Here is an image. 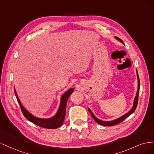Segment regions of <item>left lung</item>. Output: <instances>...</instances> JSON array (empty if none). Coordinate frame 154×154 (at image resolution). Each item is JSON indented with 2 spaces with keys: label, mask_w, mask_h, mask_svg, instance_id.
<instances>
[{
  "label": "left lung",
  "mask_w": 154,
  "mask_h": 154,
  "mask_svg": "<svg viewBox=\"0 0 154 154\" xmlns=\"http://www.w3.org/2000/svg\"><path fill=\"white\" fill-rule=\"evenodd\" d=\"M115 38L116 40H118V41H119L120 42H122V44H124V42H123V40H121L119 38H118V37L115 36ZM136 73H137V81H138V82H137L138 83V87H137V91L136 95V96H135L134 103H133V106L132 107V109H130V110L129 112H128L127 114H125V115L122 116V117H120V118H119L118 119L112 120V121H109V122H105V121H102V120L99 119L98 118H97L96 116L94 115V114L92 112V111L90 110V109L88 108V111H89V112H90L91 115L92 116V118L94 119V121L97 123H98V124H100L101 125H103V126H114V125H116L120 123L121 122H122L124 119H125L127 117H128V116L130 114H132L135 111V110H136V107H137V103H138V96H139V87H140V82H139V76H138L137 71H136Z\"/></svg>",
  "instance_id": "8db88e82"
}]
</instances>
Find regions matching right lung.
I'll use <instances>...</instances> for the list:
<instances>
[{
    "mask_svg": "<svg viewBox=\"0 0 154 154\" xmlns=\"http://www.w3.org/2000/svg\"><path fill=\"white\" fill-rule=\"evenodd\" d=\"M14 91H15V96L17 97L18 103L20 105L22 113L26 119H28L29 122H32V123L39 126L40 127L49 128V129H53V128H57L60 127H61L62 125L64 122L65 116H66L67 102L69 96H71V94L74 92V88H69L67 91H66L62 96L61 100H60V106H59L57 112L56 113V114L54 116H53L52 118H50L48 119L36 118L33 115H32L30 112H29L24 108V106L22 105L20 100L18 99V97L15 88H14Z\"/></svg>",
    "mask_w": 154,
    "mask_h": 154,
    "instance_id": "obj_1",
    "label": "right lung"
}]
</instances>
